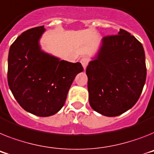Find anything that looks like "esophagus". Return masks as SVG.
Returning a JSON list of instances; mask_svg holds the SVG:
<instances>
[{
	"mask_svg": "<svg viewBox=\"0 0 154 154\" xmlns=\"http://www.w3.org/2000/svg\"><path fill=\"white\" fill-rule=\"evenodd\" d=\"M81 64H82V66H83L84 69H86V67H87L88 64L89 63V59L88 57L82 58V59H81Z\"/></svg>",
	"mask_w": 154,
	"mask_h": 154,
	"instance_id": "obj_1",
	"label": "esophagus"
}]
</instances>
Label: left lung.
<instances>
[{
	"mask_svg": "<svg viewBox=\"0 0 154 154\" xmlns=\"http://www.w3.org/2000/svg\"><path fill=\"white\" fill-rule=\"evenodd\" d=\"M86 74L91 108L106 117L122 114L137 103L145 85L143 45L122 29L117 35L104 37Z\"/></svg>",
	"mask_w": 154,
	"mask_h": 154,
	"instance_id": "1",
	"label": "left lung"
}]
</instances>
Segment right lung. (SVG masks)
<instances>
[{
    "label": "right lung",
    "mask_w": 154,
    "mask_h": 154,
    "mask_svg": "<svg viewBox=\"0 0 154 154\" xmlns=\"http://www.w3.org/2000/svg\"><path fill=\"white\" fill-rule=\"evenodd\" d=\"M44 26L25 31L13 42L8 59V83L23 109L49 117L64 106L71 85L83 71L80 63H69L42 51L39 41Z\"/></svg>",
    "instance_id": "right-lung-1"
}]
</instances>
